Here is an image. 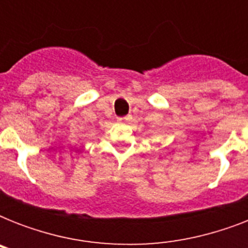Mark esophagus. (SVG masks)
Segmentation results:
<instances>
[{"label":"esophagus","mask_w":248,"mask_h":248,"mask_svg":"<svg viewBox=\"0 0 248 248\" xmlns=\"http://www.w3.org/2000/svg\"><path fill=\"white\" fill-rule=\"evenodd\" d=\"M131 118H132L131 114H128V116H124V117H118L117 121H118L120 124H127L128 121H131Z\"/></svg>","instance_id":"1"}]
</instances>
